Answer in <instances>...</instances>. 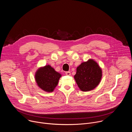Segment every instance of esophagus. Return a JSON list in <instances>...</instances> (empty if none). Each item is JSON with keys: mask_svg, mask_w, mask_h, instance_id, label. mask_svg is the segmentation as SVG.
Instances as JSON below:
<instances>
[{"mask_svg": "<svg viewBox=\"0 0 132 132\" xmlns=\"http://www.w3.org/2000/svg\"><path fill=\"white\" fill-rule=\"evenodd\" d=\"M65 74L66 75H67V76H70V71H66L65 72Z\"/></svg>", "mask_w": 132, "mask_h": 132, "instance_id": "obj_1", "label": "esophagus"}]
</instances>
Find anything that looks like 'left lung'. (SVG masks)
<instances>
[{
	"mask_svg": "<svg viewBox=\"0 0 132 132\" xmlns=\"http://www.w3.org/2000/svg\"><path fill=\"white\" fill-rule=\"evenodd\" d=\"M102 77V71L98 64L92 60L81 63L77 68L74 78L83 91H90L99 84Z\"/></svg>",
	"mask_w": 132,
	"mask_h": 132,
	"instance_id": "left-lung-1",
	"label": "left lung"
}]
</instances>
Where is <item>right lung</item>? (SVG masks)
Segmentation results:
<instances>
[{"label":"right lung","mask_w":132,"mask_h":132,"mask_svg":"<svg viewBox=\"0 0 132 132\" xmlns=\"http://www.w3.org/2000/svg\"><path fill=\"white\" fill-rule=\"evenodd\" d=\"M61 75L50 65L40 68L35 74V80L40 88L46 92H52L57 85Z\"/></svg>","instance_id":"right-lung-1"}]
</instances>
